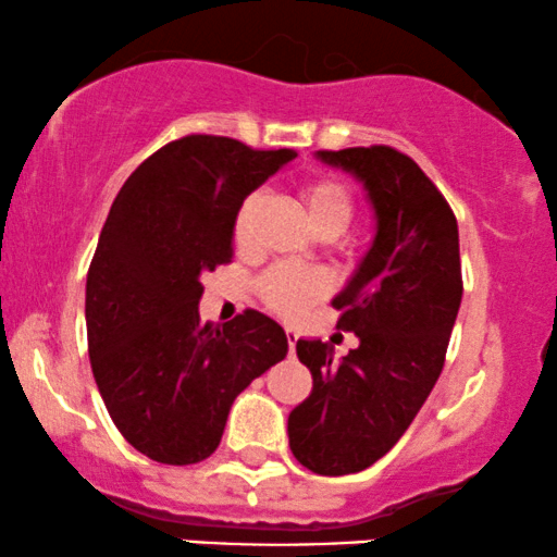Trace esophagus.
Segmentation results:
<instances>
[{
  "label": "esophagus",
  "instance_id": "obj_1",
  "mask_svg": "<svg viewBox=\"0 0 557 557\" xmlns=\"http://www.w3.org/2000/svg\"><path fill=\"white\" fill-rule=\"evenodd\" d=\"M285 336H287V347H290V355L295 351V342H298V331L295 329H285Z\"/></svg>",
  "mask_w": 557,
  "mask_h": 557
}]
</instances>
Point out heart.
Returning <instances> with one entry per match:
<instances>
[{"instance_id":"b5f03b06","label":"heart","mask_w":557,"mask_h":557,"mask_svg":"<svg viewBox=\"0 0 557 557\" xmlns=\"http://www.w3.org/2000/svg\"><path fill=\"white\" fill-rule=\"evenodd\" d=\"M300 202L308 223L319 236H342L355 218V197L339 180H313L300 187ZM259 206V197H246L234 221V238L238 246H246L251 238V221ZM329 290L326 274L300 267L280 264L272 267L259 283V293L272 311L283 315H300Z\"/></svg>"}]
</instances>
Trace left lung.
<instances>
[{
	"mask_svg": "<svg viewBox=\"0 0 557 557\" xmlns=\"http://www.w3.org/2000/svg\"><path fill=\"white\" fill-rule=\"evenodd\" d=\"M368 189L375 238L347 287L331 300L336 329L360 347L334 362V347L298 339L311 396L287 417L290 449L319 475L360 473L417 419L445 368L462 300L460 236L453 208L417 161L391 146L315 153Z\"/></svg>",
	"mask_w": 557,
	"mask_h": 557,
	"instance_id": "8db88e82",
	"label": "left lung"
}]
</instances>
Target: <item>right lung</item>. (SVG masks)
<instances>
[{"label": "right lung", "mask_w": 557, "mask_h": 557, "mask_svg": "<svg viewBox=\"0 0 557 557\" xmlns=\"http://www.w3.org/2000/svg\"><path fill=\"white\" fill-rule=\"evenodd\" d=\"M293 159L197 133L151 153L112 202L87 272L89 362L117 432L151 460L213 455L234 398L285 360L270 315L213 326L197 306L202 274L234 257L246 195Z\"/></svg>", "instance_id": "obj_1"}]
</instances>
